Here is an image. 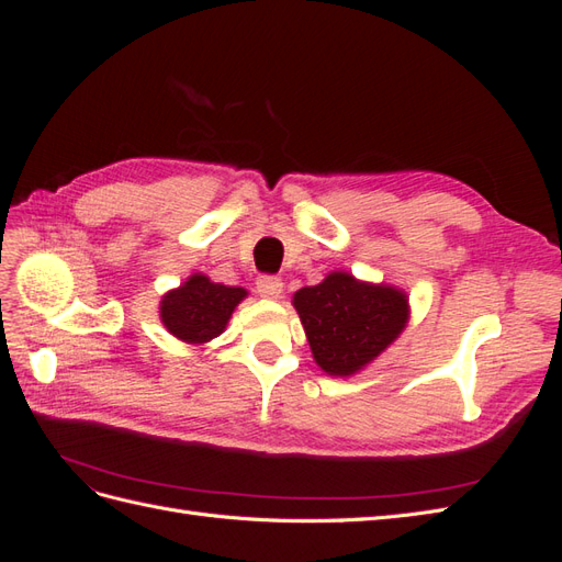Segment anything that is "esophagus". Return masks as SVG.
Listing matches in <instances>:
<instances>
[{
    "label": "esophagus",
    "instance_id": "1",
    "mask_svg": "<svg viewBox=\"0 0 562 562\" xmlns=\"http://www.w3.org/2000/svg\"><path fill=\"white\" fill-rule=\"evenodd\" d=\"M255 288H258V293H260L262 297L277 300V297H281V293H283V281H281L279 277L265 274V277H258V281H255Z\"/></svg>",
    "mask_w": 562,
    "mask_h": 562
}]
</instances>
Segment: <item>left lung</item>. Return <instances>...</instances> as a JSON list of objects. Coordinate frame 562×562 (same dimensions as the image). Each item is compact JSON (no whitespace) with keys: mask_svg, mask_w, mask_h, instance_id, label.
Here are the masks:
<instances>
[{"mask_svg":"<svg viewBox=\"0 0 562 562\" xmlns=\"http://www.w3.org/2000/svg\"><path fill=\"white\" fill-rule=\"evenodd\" d=\"M314 361L333 378H349L403 333L411 307L394 285L366 283L333 271L293 295Z\"/></svg>","mask_w":562,"mask_h":562,"instance_id":"left-lung-1","label":"left lung"}]
</instances>
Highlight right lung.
I'll use <instances>...</instances> for the list:
<instances>
[{
    "label": "right lung",
    "mask_w": 562,
    "mask_h": 562,
    "mask_svg": "<svg viewBox=\"0 0 562 562\" xmlns=\"http://www.w3.org/2000/svg\"><path fill=\"white\" fill-rule=\"evenodd\" d=\"M246 295V288L213 283L209 277L192 274L161 297V323L187 345L211 342L227 328L232 312Z\"/></svg>",
    "instance_id": "add662e5"
}]
</instances>
